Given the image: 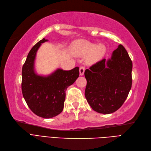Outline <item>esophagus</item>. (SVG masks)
<instances>
[{
	"label": "esophagus",
	"instance_id": "1",
	"mask_svg": "<svg viewBox=\"0 0 151 151\" xmlns=\"http://www.w3.org/2000/svg\"><path fill=\"white\" fill-rule=\"evenodd\" d=\"M84 72H85V68L83 66H81L80 68V75L82 76L84 74Z\"/></svg>",
	"mask_w": 151,
	"mask_h": 151
}]
</instances>
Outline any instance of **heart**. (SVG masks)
<instances>
[{
  "mask_svg": "<svg viewBox=\"0 0 151 151\" xmlns=\"http://www.w3.org/2000/svg\"><path fill=\"white\" fill-rule=\"evenodd\" d=\"M71 51L77 56H83L87 55L86 61L92 63L100 60L104 56L106 47L102 44L96 45V44L86 40H80L73 44Z\"/></svg>",
  "mask_w": 151,
  "mask_h": 151,
  "instance_id": "b5f03b06",
  "label": "heart"
}]
</instances>
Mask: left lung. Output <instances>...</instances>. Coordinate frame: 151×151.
<instances>
[{"label":"left lung","mask_w":151,"mask_h":151,"mask_svg":"<svg viewBox=\"0 0 151 151\" xmlns=\"http://www.w3.org/2000/svg\"><path fill=\"white\" fill-rule=\"evenodd\" d=\"M132 62L120 45L110 59H103L85 71V95L92 109L104 114L121 107L132 87Z\"/></svg>","instance_id":"obj_1"}]
</instances>
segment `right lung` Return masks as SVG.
<instances>
[{
  "mask_svg": "<svg viewBox=\"0 0 151 151\" xmlns=\"http://www.w3.org/2000/svg\"><path fill=\"white\" fill-rule=\"evenodd\" d=\"M43 38L29 52L22 70V92L27 105L34 114L50 119L60 114L64 107L66 89L78 78L79 68L69 71L58 69L47 76H39L35 71L36 52Z\"/></svg>",
  "mask_w": 151,
  "mask_h": 151,
  "instance_id": "right-lung-1",
  "label": "right lung"
}]
</instances>
